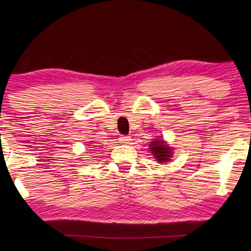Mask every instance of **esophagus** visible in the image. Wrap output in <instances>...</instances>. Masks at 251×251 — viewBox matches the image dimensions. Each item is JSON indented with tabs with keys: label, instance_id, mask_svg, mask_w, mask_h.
Segmentation results:
<instances>
[{
	"label": "esophagus",
	"instance_id": "34e87169",
	"mask_svg": "<svg viewBox=\"0 0 251 251\" xmlns=\"http://www.w3.org/2000/svg\"><path fill=\"white\" fill-rule=\"evenodd\" d=\"M130 141H131V138L129 137V136H125V135L120 136V142L122 144H128Z\"/></svg>",
	"mask_w": 251,
	"mask_h": 251
}]
</instances>
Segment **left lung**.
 <instances>
[{"label": "left lung", "instance_id": "8db88e82", "mask_svg": "<svg viewBox=\"0 0 251 251\" xmlns=\"http://www.w3.org/2000/svg\"><path fill=\"white\" fill-rule=\"evenodd\" d=\"M150 146V150L151 151L152 155H154L156 160L159 161L160 164L167 163V161L171 160V157L173 155L172 148L163 139H155V141L151 142Z\"/></svg>", "mask_w": 251, "mask_h": 251}]
</instances>
